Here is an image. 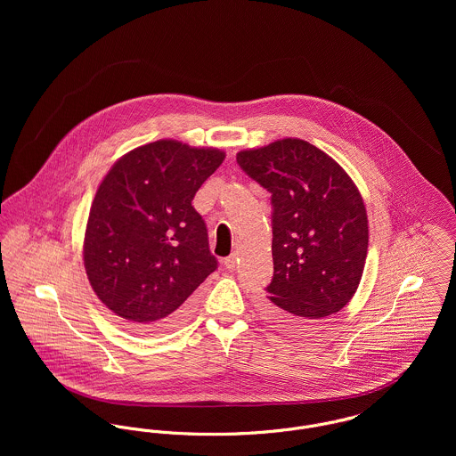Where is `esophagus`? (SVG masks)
<instances>
[{"label": "esophagus", "mask_w": 456, "mask_h": 456, "mask_svg": "<svg viewBox=\"0 0 456 456\" xmlns=\"http://www.w3.org/2000/svg\"><path fill=\"white\" fill-rule=\"evenodd\" d=\"M224 265H226V268H228V270H235V268H237V265H239V256H237V253H232V255L224 260Z\"/></svg>", "instance_id": "obj_1"}]
</instances>
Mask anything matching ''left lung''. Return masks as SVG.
<instances>
[{"mask_svg":"<svg viewBox=\"0 0 456 456\" xmlns=\"http://www.w3.org/2000/svg\"><path fill=\"white\" fill-rule=\"evenodd\" d=\"M237 163L272 195L273 277L263 314L298 328L338 313L356 293L369 248L367 210L351 177L300 138L240 151Z\"/></svg>","mask_w":456,"mask_h":456,"instance_id":"8db88e82","label":"left lung"}]
</instances>
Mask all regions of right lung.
<instances>
[{"label": "right lung", "instance_id": "1", "mask_svg": "<svg viewBox=\"0 0 456 456\" xmlns=\"http://www.w3.org/2000/svg\"><path fill=\"white\" fill-rule=\"evenodd\" d=\"M224 152L158 140L125 154L91 205L84 266L98 298L138 331L177 325L217 268L191 205Z\"/></svg>", "mask_w": 456, "mask_h": 456}]
</instances>
